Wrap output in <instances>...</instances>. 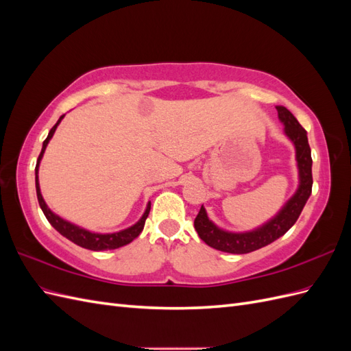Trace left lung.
Listing matches in <instances>:
<instances>
[{"label": "left lung", "mask_w": 351, "mask_h": 351, "mask_svg": "<svg viewBox=\"0 0 351 351\" xmlns=\"http://www.w3.org/2000/svg\"><path fill=\"white\" fill-rule=\"evenodd\" d=\"M275 108L278 111L280 121L284 124L285 136L289 137L295 147L299 187H297L295 193L287 200V204L280 209L277 215L252 231L232 232L219 228L208 218L206 209L202 205L197 217L195 218V228L199 237L208 246L217 250L244 254L268 246L272 241L284 236L294 226V222L300 217L306 202L312 193V155L309 142H307V133L300 123L297 121L295 117L285 107L277 105Z\"/></svg>", "instance_id": "obj_1"}]
</instances>
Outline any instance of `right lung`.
I'll use <instances>...</instances> for the list:
<instances>
[{"label": "right lung", "instance_id": "1", "mask_svg": "<svg viewBox=\"0 0 351 351\" xmlns=\"http://www.w3.org/2000/svg\"><path fill=\"white\" fill-rule=\"evenodd\" d=\"M62 119H64V115H61L60 119H58V121L56 123V125L49 130L48 137L44 141V145H42V151H40L39 158H38V161H36L35 184H36V196H38L39 206H40L42 212H44V215L47 217V219L49 221V224L54 227L61 236H64L66 239H69L74 244H77V246H80V247L99 252V250H112V249H119L121 246H125V244L132 243L142 232V230L145 227V221H146L147 215H149L151 202H147V205H146V209L143 212L142 218L137 221L136 224H133L129 228H124V230L117 231V232H107V234H102V232H93V231H89L86 228H82V227H79L76 224H73V222H70L67 219H62L61 217L54 214V212H52L48 208L44 197H42L40 187H39V178H38L39 164H40L42 156H44V154H45V149H47V146H48V143L51 141V137L54 136L57 127H58V124L61 123Z\"/></svg>", "mask_w": 351, "mask_h": 351}]
</instances>
